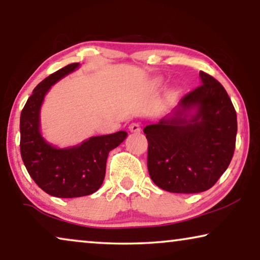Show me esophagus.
Masks as SVG:
<instances>
[{
    "instance_id": "1",
    "label": "esophagus",
    "mask_w": 260,
    "mask_h": 260,
    "mask_svg": "<svg viewBox=\"0 0 260 260\" xmlns=\"http://www.w3.org/2000/svg\"><path fill=\"white\" fill-rule=\"evenodd\" d=\"M129 130L131 131V133H141V125L140 123H131L129 125Z\"/></svg>"
}]
</instances>
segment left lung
<instances>
[{"label":"left lung","instance_id":"1","mask_svg":"<svg viewBox=\"0 0 260 260\" xmlns=\"http://www.w3.org/2000/svg\"><path fill=\"white\" fill-rule=\"evenodd\" d=\"M202 84L180 99L172 117L143 129L148 170L156 186L193 194L212 188L236 149L237 112L221 84L200 72ZM194 110L193 114L189 112Z\"/></svg>","mask_w":260,"mask_h":260}]
</instances>
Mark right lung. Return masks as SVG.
I'll return each mask as SVG.
<instances>
[{"label":"right lung","instance_id":"obj_1","mask_svg":"<svg viewBox=\"0 0 260 260\" xmlns=\"http://www.w3.org/2000/svg\"><path fill=\"white\" fill-rule=\"evenodd\" d=\"M79 67L70 63L41 81L22 109L20 117V150L34 182L56 198H79L101 188L109 152L125 140V131L91 137L80 145L58 149L40 134V108L53 84Z\"/></svg>","mask_w":260,"mask_h":260}]
</instances>
